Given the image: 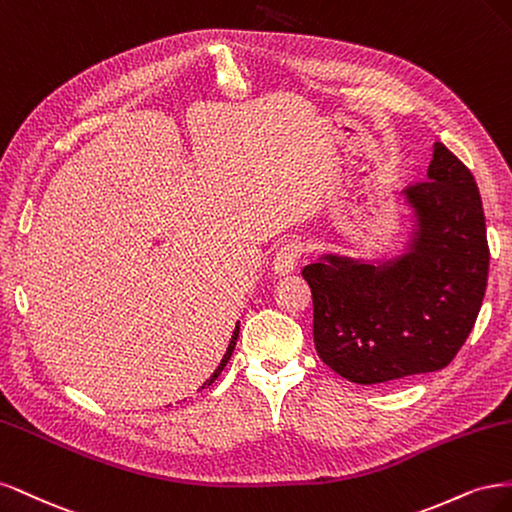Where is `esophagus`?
<instances>
[{"mask_svg": "<svg viewBox=\"0 0 512 512\" xmlns=\"http://www.w3.org/2000/svg\"><path fill=\"white\" fill-rule=\"evenodd\" d=\"M304 244L300 240H289L285 242L280 249L276 251V257H274V274L278 276H285L289 272L295 270V266H298V261L302 259L304 255Z\"/></svg>", "mask_w": 512, "mask_h": 512, "instance_id": "obj_1", "label": "esophagus"}]
</instances>
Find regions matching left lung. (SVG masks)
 <instances>
[{
	"mask_svg": "<svg viewBox=\"0 0 512 512\" xmlns=\"http://www.w3.org/2000/svg\"><path fill=\"white\" fill-rule=\"evenodd\" d=\"M406 197L419 221L406 255L378 266L325 255L302 270L317 353L359 385L449 366L485 298L489 244L472 172L436 142Z\"/></svg>",
	"mask_w": 512,
	"mask_h": 512,
	"instance_id": "left-lung-1",
	"label": "left lung"
}]
</instances>
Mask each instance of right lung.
<instances>
[{"label":"right lung","mask_w":512,"mask_h":512,"mask_svg":"<svg viewBox=\"0 0 512 512\" xmlns=\"http://www.w3.org/2000/svg\"><path fill=\"white\" fill-rule=\"evenodd\" d=\"M236 340H238V329H236V332H234V336H232V342H229V346H227V353H225V355H223V359H221V366H219V370H214V374L210 376V381H208V383H204V385H210V383L214 381V378H217V376L221 374L223 366L227 364V361H229V357H232V351H234V346H236Z\"/></svg>","instance_id":"obj_1"}]
</instances>
